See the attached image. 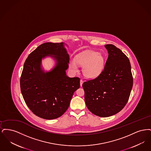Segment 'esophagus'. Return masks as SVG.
Wrapping results in <instances>:
<instances>
[{
	"instance_id": "obj_1",
	"label": "esophagus",
	"mask_w": 151,
	"mask_h": 151,
	"mask_svg": "<svg viewBox=\"0 0 151 151\" xmlns=\"http://www.w3.org/2000/svg\"><path fill=\"white\" fill-rule=\"evenodd\" d=\"M83 83H84V81H83L82 80H80V86H82V85H83Z\"/></svg>"
}]
</instances>
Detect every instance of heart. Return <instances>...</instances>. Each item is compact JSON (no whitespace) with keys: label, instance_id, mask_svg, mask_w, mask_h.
Instances as JSON below:
<instances>
[{"label":"heart","instance_id":"obj_1","mask_svg":"<svg viewBox=\"0 0 151 151\" xmlns=\"http://www.w3.org/2000/svg\"><path fill=\"white\" fill-rule=\"evenodd\" d=\"M105 60L104 56L98 52L88 51L78 54L75 61L72 60L70 66L75 72L78 71V65L83 67V73L88 79H94L102 72L105 67Z\"/></svg>","mask_w":151,"mask_h":151}]
</instances>
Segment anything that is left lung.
Masks as SVG:
<instances>
[{
	"instance_id": "left-lung-1",
	"label": "left lung",
	"mask_w": 151,
	"mask_h": 151,
	"mask_svg": "<svg viewBox=\"0 0 151 151\" xmlns=\"http://www.w3.org/2000/svg\"><path fill=\"white\" fill-rule=\"evenodd\" d=\"M105 47L109 55L103 71L96 79L83 84L86 107L101 117L119 112L129 100L133 85L129 58L113 45Z\"/></svg>"
}]
</instances>
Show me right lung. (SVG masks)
Wrapping results in <instances>:
<instances>
[{
    "label": "right lung",
    "mask_w": 151,
    "mask_h": 151,
    "mask_svg": "<svg viewBox=\"0 0 151 151\" xmlns=\"http://www.w3.org/2000/svg\"><path fill=\"white\" fill-rule=\"evenodd\" d=\"M65 45L43 43L29 54L24 65L20 78L24 100L35 115L45 119L63 115L73 93L80 88V78L66 75L70 57ZM48 56L55 60L56 65L50 71L45 72L42 60Z\"/></svg>",
    "instance_id": "right-lung-1"
}]
</instances>
